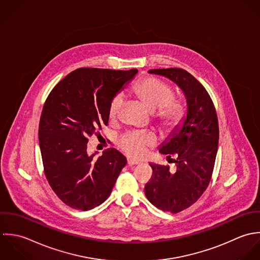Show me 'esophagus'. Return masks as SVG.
I'll return each instance as SVG.
<instances>
[{
    "label": "esophagus",
    "instance_id": "34e87169",
    "mask_svg": "<svg viewBox=\"0 0 260 260\" xmlns=\"http://www.w3.org/2000/svg\"><path fill=\"white\" fill-rule=\"evenodd\" d=\"M141 161H139V160H136V159H134V158H127V164H128V166H134V165H139Z\"/></svg>",
    "mask_w": 260,
    "mask_h": 260
}]
</instances>
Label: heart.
I'll list each match as a JSON object with an SVG mask.
<instances>
[{
	"label": "heart",
	"instance_id": "heart-1",
	"mask_svg": "<svg viewBox=\"0 0 260 260\" xmlns=\"http://www.w3.org/2000/svg\"><path fill=\"white\" fill-rule=\"evenodd\" d=\"M134 93L147 106L151 112H156L157 123L166 129H172L182 121L185 109L178 102H175V93L167 84L153 78H147L134 87ZM123 105V96L117 94L111 101L108 116L110 120L119 117ZM155 138L149 133H128L119 139L120 148L131 156H143L148 147L155 145Z\"/></svg>",
	"mask_w": 260,
	"mask_h": 260
}]
</instances>
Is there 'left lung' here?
I'll use <instances>...</instances> for the list:
<instances>
[{
	"label": "left lung",
	"mask_w": 260,
	"mask_h": 260,
	"mask_svg": "<svg viewBox=\"0 0 260 260\" xmlns=\"http://www.w3.org/2000/svg\"><path fill=\"white\" fill-rule=\"evenodd\" d=\"M149 73L176 83L187 102L186 115L158 147V152L177 168L151 162L153 178L145 187L154 206L178 213L193 205L210 183L219 141L217 114L204 86L186 70L151 69Z\"/></svg>",
	"instance_id": "1"
}]
</instances>
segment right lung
<instances>
[{"label": "right lung", "mask_w": 260, "mask_h": 260, "mask_svg": "<svg viewBox=\"0 0 260 260\" xmlns=\"http://www.w3.org/2000/svg\"><path fill=\"white\" fill-rule=\"evenodd\" d=\"M137 73L79 68L48 95L40 117L39 146L47 181L69 207L87 211L103 204L126 165V157L113 148L98 158L88 155L87 143L107 125L111 101Z\"/></svg>", "instance_id": "obj_1"}]
</instances>
